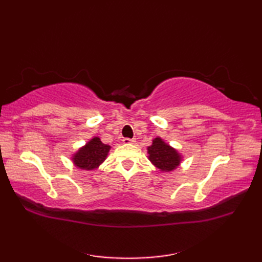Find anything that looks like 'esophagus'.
I'll use <instances>...</instances> for the list:
<instances>
[{
  "mask_svg": "<svg viewBox=\"0 0 262 262\" xmlns=\"http://www.w3.org/2000/svg\"><path fill=\"white\" fill-rule=\"evenodd\" d=\"M136 141L134 140V138H127V137H125L124 140H122V143L124 144H126V145H128V144H134Z\"/></svg>",
  "mask_w": 262,
  "mask_h": 262,
  "instance_id": "1",
  "label": "esophagus"
}]
</instances>
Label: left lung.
I'll return each instance as SVG.
<instances>
[{
  "instance_id": "left-lung-1",
  "label": "left lung",
  "mask_w": 262,
  "mask_h": 262,
  "mask_svg": "<svg viewBox=\"0 0 262 262\" xmlns=\"http://www.w3.org/2000/svg\"><path fill=\"white\" fill-rule=\"evenodd\" d=\"M148 160L164 172H170L177 169L181 162V155L177 149L164 143L162 138L157 137L153 140L151 146L147 147Z\"/></svg>"
}]
</instances>
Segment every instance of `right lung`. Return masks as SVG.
Wrapping results in <instances>:
<instances>
[{
  "instance_id": "1",
  "label": "right lung",
  "mask_w": 262,
  "mask_h": 262,
  "mask_svg": "<svg viewBox=\"0 0 262 262\" xmlns=\"http://www.w3.org/2000/svg\"><path fill=\"white\" fill-rule=\"evenodd\" d=\"M110 146L103 144L99 137H93L90 142L85 144V146L80 148L73 155V162L75 166L82 170H94L101 164L107 158Z\"/></svg>"
}]
</instances>
